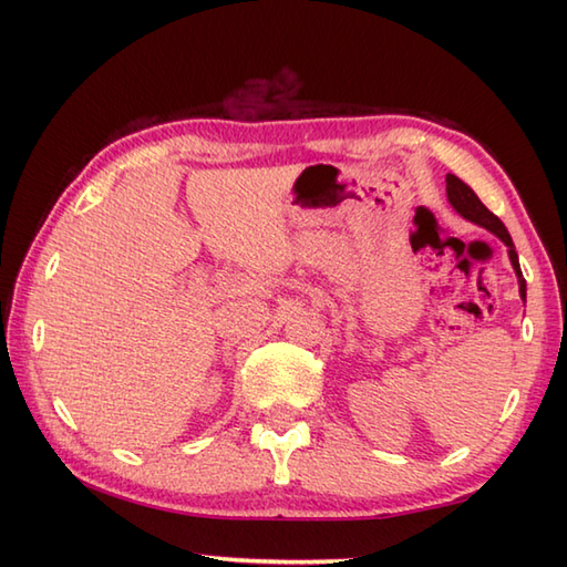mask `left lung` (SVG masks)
<instances>
[{"mask_svg": "<svg viewBox=\"0 0 567 567\" xmlns=\"http://www.w3.org/2000/svg\"><path fill=\"white\" fill-rule=\"evenodd\" d=\"M445 192H449V202L453 204V209L463 216V219L473 221L477 226H485L487 231H492L495 236H499L504 244H507L509 248V260L514 265V272L516 277H519V292H522V299L526 302V280L522 275V268H519V256H516L514 250V244H512V236L507 231V226H504L495 214H492L483 202L477 199V195L473 189H470L461 177L455 175H445Z\"/></svg>", "mask_w": 567, "mask_h": 567, "instance_id": "8db88e82", "label": "left lung"}]
</instances>
